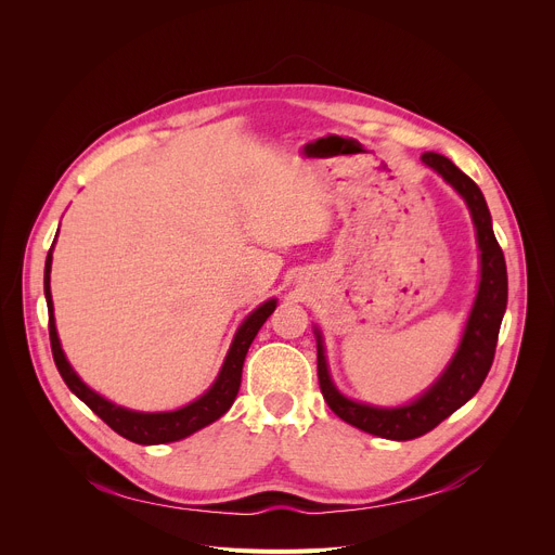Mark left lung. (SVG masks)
Instances as JSON below:
<instances>
[{
	"label": "left lung",
	"instance_id": "8db88e82",
	"mask_svg": "<svg viewBox=\"0 0 555 555\" xmlns=\"http://www.w3.org/2000/svg\"><path fill=\"white\" fill-rule=\"evenodd\" d=\"M421 162L436 175H441L443 182H448L463 197V202L468 204L479 245L477 297L468 319H465L459 346L448 366L412 402L398 406H377L360 402L344 396L333 383L324 337L322 331L314 326L317 375L324 400L344 423L389 441L418 439V436L427 434L441 421H446L479 391L492 366L494 346H498L500 326L508 301L506 260L498 238H494L492 218L481 189L461 168H456L448 157L439 153H425Z\"/></svg>",
	"mask_w": 555,
	"mask_h": 555
}]
</instances>
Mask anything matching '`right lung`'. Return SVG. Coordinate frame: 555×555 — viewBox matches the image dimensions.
<instances>
[{
    "label": "right lung",
    "instance_id": "obj_1",
    "mask_svg": "<svg viewBox=\"0 0 555 555\" xmlns=\"http://www.w3.org/2000/svg\"><path fill=\"white\" fill-rule=\"evenodd\" d=\"M55 245V241H53ZM53 245L47 254L44 262V297L49 308V337H51V353L55 360L57 371H61L65 385L76 393L90 410L105 421L116 434H121L124 439L139 443V446H159V443H172L182 441L186 436L195 434L197 429L216 423L222 414L229 412L241 389V377H243V364L249 346L260 331V326L268 322V317L276 308V299L262 301L258 308H254L238 326L236 335L231 339L229 351L224 356V362L216 375L214 385L204 391L193 402L180 406V410L172 412H134L128 406L116 404L101 393H96L92 387H87L80 375L69 364L61 337H57L55 328V317H53V299H51V260H53Z\"/></svg>",
    "mask_w": 555,
    "mask_h": 555
}]
</instances>
